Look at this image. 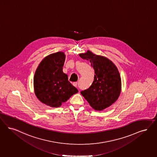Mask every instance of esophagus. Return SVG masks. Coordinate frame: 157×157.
<instances>
[{
    "label": "esophagus",
    "instance_id": "esophagus-1",
    "mask_svg": "<svg viewBox=\"0 0 157 157\" xmlns=\"http://www.w3.org/2000/svg\"><path fill=\"white\" fill-rule=\"evenodd\" d=\"M72 84H73V85H74V86L77 87V85H78V83H77V82H74Z\"/></svg>",
    "mask_w": 157,
    "mask_h": 157
}]
</instances>
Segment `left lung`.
Returning <instances> with one entry per match:
<instances>
[{"label":"left lung","mask_w":157,"mask_h":157,"mask_svg":"<svg viewBox=\"0 0 157 157\" xmlns=\"http://www.w3.org/2000/svg\"><path fill=\"white\" fill-rule=\"evenodd\" d=\"M79 56L90 62L95 74L92 84L81 94L96 110H102L117 101L120 94L121 83L119 71L110 60L90 51Z\"/></svg>","instance_id":"left-lung-1"}]
</instances>
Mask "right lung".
Listing matches in <instances>:
<instances>
[{
  "mask_svg": "<svg viewBox=\"0 0 157 157\" xmlns=\"http://www.w3.org/2000/svg\"><path fill=\"white\" fill-rule=\"evenodd\" d=\"M65 56L58 52L46 56L36 71L34 78V91L38 99L52 107L61 106L73 94L78 92L63 72Z\"/></svg>",
  "mask_w": 157,
  "mask_h": 157,
  "instance_id": "1",
  "label": "right lung"
}]
</instances>
